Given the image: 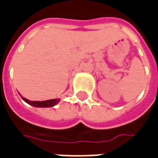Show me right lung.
Instances as JSON below:
<instances>
[{
  "label": "right lung",
  "mask_w": 158,
  "mask_h": 158,
  "mask_svg": "<svg viewBox=\"0 0 158 158\" xmlns=\"http://www.w3.org/2000/svg\"><path fill=\"white\" fill-rule=\"evenodd\" d=\"M22 97V96H21ZM23 100L26 102H27L30 105L33 106H36V107H51L53 106L56 105L60 102V99L56 98V99H50V100H46V101H30V100L25 98L22 97Z\"/></svg>",
  "instance_id": "right-lung-1"
}]
</instances>
